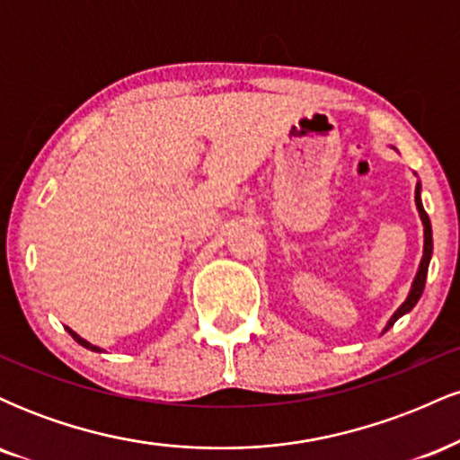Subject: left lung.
I'll return each instance as SVG.
<instances>
[{
    "label": "left lung",
    "mask_w": 460,
    "mask_h": 460,
    "mask_svg": "<svg viewBox=\"0 0 460 460\" xmlns=\"http://www.w3.org/2000/svg\"><path fill=\"white\" fill-rule=\"evenodd\" d=\"M415 205H417V212H420V218L421 223H424V257H421V263H420V270L415 274V281H413V288H411L409 296L402 305H400L398 311L392 315V320L387 322V329H392L395 324V320L402 318L404 314H409L411 309L415 307L417 300H420L421 292H424V285H426V274H429V263H430V257H432V226H430V218L429 214L424 212V205H421V199H420V183H417L415 188ZM385 329V331H387Z\"/></svg>",
    "instance_id": "1"
}]
</instances>
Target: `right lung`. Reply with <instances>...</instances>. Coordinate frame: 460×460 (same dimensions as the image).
<instances>
[{
	"label": "right lung",
	"instance_id": "add662e5",
	"mask_svg": "<svg viewBox=\"0 0 460 460\" xmlns=\"http://www.w3.org/2000/svg\"><path fill=\"white\" fill-rule=\"evenodd\" d=\"M68 332H71V335H73V340H75V341H77V344H82L84 348H88V350H94V352H102V350H99V348H97V346L88 344V341H86V340H82V337H79V335H75V332H73L71 329H68Z\"/></svg>",
	"mask_w": 460,
	"mask_h": 460
}]
</instances>
